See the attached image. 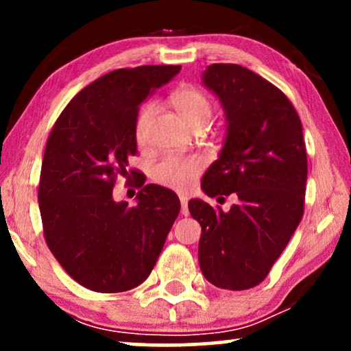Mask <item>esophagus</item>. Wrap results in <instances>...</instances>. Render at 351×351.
I'll use <instances>...</instances> for the list:
<instances>
[{"label": "esophagus", "instance_id": "1", "mask_svg": "<svg viewBox=\"0 0 351 351\" xmlns=\"http://www.w3.org/2000/svg\"><path fill=\"white\" fill-rule=\"evenodd\" d=\"M179 199H180V213H182V215H189V198H186L185 195H180Z\"/></svg>", "mask_w": 351, "mask_h": 351}]
</instances>
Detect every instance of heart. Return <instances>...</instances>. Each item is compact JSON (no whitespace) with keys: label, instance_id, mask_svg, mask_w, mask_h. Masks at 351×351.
Masks as SVG:
<instances>
[{"label":"heart","instance_id":"b5f03b06","mask_svg":"<svg viewBox=\"0 0 351 351\" xmlns=\"http://www.w3.org/2000/svg\"><path fill=\"white\" fill-rule=\"evenodd\" d=\"M172 107L191 129H203L214 113L213 100L203 90L196 88H182L171 97ZM158 112L156 104H147L137 114L136 141L138 145L148 142V131ZM203 171V161L196 156H166L153 167V179L167 189L186 191L196 184Z\"/></svg>","mask_w":351,"mask_h":351}]
</instances>
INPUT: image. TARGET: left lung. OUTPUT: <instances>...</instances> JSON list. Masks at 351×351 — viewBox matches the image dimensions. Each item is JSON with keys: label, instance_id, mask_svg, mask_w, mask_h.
Returning a JSON list of instances; mask_svg holds the SVG:
<instances>
[{"label": "left lung", "instance_id": "1", "mask_svg": "<svg viewBox=\"0 0 351 351\" xmlns=\"http://www.w3.org/2000/svg\"><path fill=\"white\" fill-rule=\"evenodd\" d=\"M203 83L227 114V137L201 180L210 198L234 193L228 213L191 199L201 225L198 258L220 289L261 285L300 223L305 206L306 150L294 105L270 81L237 64H213Z\"/></svg>", "mask_w": 351, "mask_h": 351}]
</instances>
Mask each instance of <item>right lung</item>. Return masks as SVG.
Wrapping results in <instances>:
<instances>
[{"label": "right lung", "instance_id": "add662e5", "mask_svg": "<svg viewBox=\"0 0 351 351\" xmlns=\"http://www.w3.org/2000/svg\"><path fill=\"white\" fill-rule=\"evenodd\" d=\"M180 65H142L100 76L64 108L47 138L38 203L47 246L62 268L95 292L143 282L180 210L174 191L136 180L137 204L113 199L118 177H136L138 105Z\"/></svg>", "mask_w": 351, "mask_h": 351}]
</instances>
